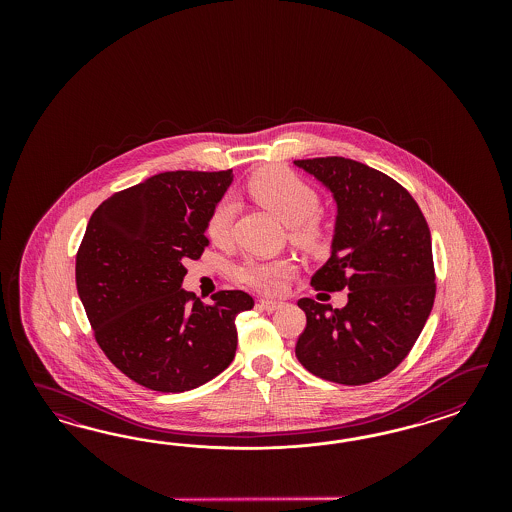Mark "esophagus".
<instances>
[{
	"label": "esophagus",
	"instance_id": "esophagus-1",
	"mask_svg": "<svg viewBox=\"0 0 512 512\" xmlns=\"http://www.w3.org/2000/svg\"><path fill=\"white\" fill-rule=\"evenodd\" d=\"M259 304H261V308L266 311H276L283 306V302H281V300H270V298H263V300H259Z\"/></svg>",
	"mask_w": 512,
	"mask_h": 512
}]
</instances>
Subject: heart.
Listing matches in <instances>:
<instances>
[{
  "label": "heart",
  "instance_id": "b5f03b06",
  "mask_svg": "<svg viewBox=\"0 0 512 512\" xmlns=\"http://www.w3.org/2000/svg\"><path fill=\"white\" fill-rule=\"evenodd\" d=\"M246 189L253 201L289 225V233L296 244L310 249L328 244L330 223L319 210V195L295 172L283 167H266L249 178ZM234 214L236 206L231 199H223L214 206L206 223V234L214 244L229 240ZM295 274L296 264L291 259L249 257L236 270L242 283L266 295L281 293Z\"/></svg>",
  "mask_w": 512,
  "mask_h": 512
}]
</instances>
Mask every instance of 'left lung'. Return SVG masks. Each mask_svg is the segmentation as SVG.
<instances>
[{
    "mask_svg": "<svg viewBox=\"0 0 512 512\" xmlns=\"http://www.w3.org/2000/svg\"><path fill=\"white\" fill-rule=\"evenodd\" d=\"M338 204L332 255L315 291H349L341 310L300 298L306 328L295 353L308 372L340 385H366L398 368L432 311V236L419 204L387 174L347 157L296 159Z\"/></svg>",
    "mask_w": 512,
    "mask_h": 512,
    "instance_id": "left-lung-1",
    "label": "left lung"
}]
</instances>
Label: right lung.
<instances>
[{"label": "right lung", "mask_w": 512, "mask_h": 512, "mask_svg": "<svg viewBox=\"0 0 512 512\" xmlns=\"http://www.w3.org/2000/svg\"><path fill=\"white\" fill-rule=\"evenodd\" d=\"M233 171H172L110 195L77 251V291L95 341L129 379L157 392L201 387L236 353L244 291L202 304L182 289L187 259L210 244L206 223Z\"/></svg>", "instance_id": "obj_1"}]
</instances>
